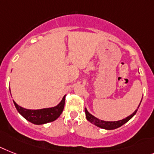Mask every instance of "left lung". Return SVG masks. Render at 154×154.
<instances>
[{
    "mask_svg": "<svg viewBox=\"0 0 154 154\" xmlns=\"http://www.w3.org/2000/svg\"><path fill=\"white\" fill-rule=\"evenodd\" d=\"M142 100H143V98H142ZM141 102H142V101H140V104ZM140 104L138 105V109L139 108V106H140ZM138 109H137L131 115H130L129 116H128V117H126L125 119L118 120V121H105V120H100V119L95 117L94 116H93L92 114L90 113V112L87 111L86 108H85V113H86V116L87 120H89V121L91 122V123H92L93 124H94L95 126H97L98 128H102V129H105V130H114V129H116V128H120L122 125H124V124H126L127 122L129 121V120L135 115V113H136L137 111H138Z\"/></svg>",
    "mask_w": 154,
    "mask_h": 154,
    "instance_id": "8db88e82",
    "label": "left lung"
}]
</instances>
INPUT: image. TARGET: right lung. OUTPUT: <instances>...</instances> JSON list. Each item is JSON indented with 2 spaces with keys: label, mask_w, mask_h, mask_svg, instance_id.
<instances>
[{
  "label": "right lung",
  "mask_w": 154,
  "mask_h": 154,
  "mask_svg": "<svg viewBox=\"0 0 154 154\" xmlns=\"http://www.w3.org/2000/svg\"><path fill=\"white\" fill-rule=\"evenodd\" d=\"M10 93H11V91H10ZM65 97L66 95H64L60 102L54 107L45 108L42 109H25L17 105L15 101H13V103L19 113L23 117L32 124L42 125V124L54 121L59 117L63 110L64 104H65Z\"/></svg>",
  "instance_id": "obj_1"
}]
</instances>
